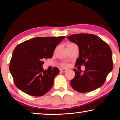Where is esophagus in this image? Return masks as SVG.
<instances>
[{
    "label": "esophagus",
    "instance_id": "34e87169",
    "mask_svg": "<svg viewBox=\"0 0 120 120\" xmlns=\"http://www.w3.org/2000/svg\"><path fill=\"white\" fill-rule=\"evenodd\" d=\"M60 71L63 72V73H65V72L67 71V69H60Z\"/></svg>",
    "mask_w": 120,
    "mask_h": 120
}]
</instances>
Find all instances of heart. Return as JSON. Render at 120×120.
Listing matches in <instances>:
<instances>
[{"instance_id": "1", "label": "heart", "mask_w": 120, "mask_h": 120, "mask_svg": "<svg viewBox=\"0 0 120 120\" xmlns=\"http://www.w3.org/2000/svg\"><path fill=\"white\" fill-rule=\"evenodd\" d=\"M63 65H64V66H66V65H67V64H63Z\"/></svg>"}]
</instances>
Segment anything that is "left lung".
<instances>
[{
  "label": "left lung",
  "instance_id": "8db88e82",
  "mask_svg": "<svg viewBox=\"0 0 120 120\" xmlns=\"http://www.w3.org/2000/svg\"><path fill=\"white\" fill-rule=\"evenodd\" d=\"M67 38L79 49L75 66L85 67L83 71L73 69L75 75L70 81L72 88L79 92L86 93L101 87L113 68L112 51L109 45L92 34H73Z\"/></svg>",
  "mask_w": 120,
  "mask_h": 120
}]
</instances>
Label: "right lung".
I'll return each instance as SVG.
<instances>
[{
  "instance_id": "add662e5",
  "label": "right lung",
  "mask_w": 120,
  "mask_h": 120,
  "mask_svg": "<svg viewBox=\"0 0 120 120\" xmlns=\"http://www.w3.org/2000/svg\"><path fill=\"white\" fill-rule=\"evenodd\" d=\"M65 38L37 37L15 47L9 69L18 88L35 97L42 96L50 91L60 70L57 67L52 70H44L42 60L52 58L57 45Z\"/></svg>"
}]
</instances>
